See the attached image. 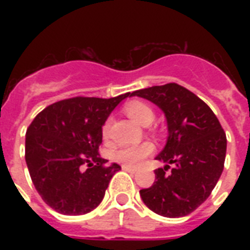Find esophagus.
<instances>
[{"label":"esophagus","mask_w":250,"mask_h":250,"mask_svg":"<svg viewBox=\"0 0 250 250\" xmlns=\"http://www.w3.org/2000/svg\"><path fill=\"white\" fill-rule=\"evenodd\" d=\"M122 168L125 171H129V172H136L137 171V167H133V166H129V165H123Z\"/></svg>","instance_id":"1"}]
</instances>
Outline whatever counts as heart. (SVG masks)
Masks as SVG:
<instances>
[{"mask_svg":"<svg viewBox=\"0 0 250 250\" xmlns=\"http://www.w3.org/2000/svg\"><path fill=\"white\" fill-rule=\"evenodd\" d=\"M125 113L128 117L135 121L139 125H148L152 123L154 118V111L148 104L141 101H131L125 105ZM104 136L107 135L109 131V122H106L104 125ZM153 152V144L150 143H141L137 145H129V146H123L119 148L114 153V158L122 164L125 165H137L143 158L149 156Z\"/></svg>","mask_w":250,"mask_h":250,"instance_id":"heart-1","label":"heart"}]
</instances>
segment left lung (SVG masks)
<instances>
[{"label": "left lung", "instance_id": "left-lung-1", "mask_svg": "<svg viewBox=\"0 0 250 250\" xmlns=\"http://www.w3.org/2000/svg\"><path fill=\"white\" fill-rule=\"evenodd\" d=\"M158 106L167 123V140L156 157L165 162L156 182L140 190L149 209L167 218L186 217L196 210L221 178L227 139L209 106L179 84L154 85L132 92ZM170 166V173L166 171Z\"/></svg>", "mask_w": 250, "mask_h": 250}]
</instances>
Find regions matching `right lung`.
<instances>
[{
  "instance_id": "right-lung-1",
  "label": "right lung",
  "mask_w": 250,
  "mask_h": 250,
  "mask_svg": "<svg viewBox=\"0 0 250 250\" xmlns=\"http://www.w3.org/2000/svg\"><path fill=\"white\" fill-rule=\"evenodd\" d=\"M131 93L113 98L75 97L37 115L25 133V164L41 198L64 215L96 209L118 164L100 157L102 125Z\"/></svg>"
}]
</instances>
